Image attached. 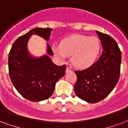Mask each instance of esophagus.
<instances>
[{
    "mask_svg": "<svg viewBox=\"0 0 128 128\" xmlns=\"http://www.w3.org/2000/svg\"><path fill=\"white\" fill-rule=\"evenodd\" d=\"M71 71V69L69 67H67L66 69V72H68Z\"/></svg>",
    "mask_w": 128,
    "mask_h": 128,
    "instance_id": "obj_1",
    "label": "esophagus"
}]
</instances>
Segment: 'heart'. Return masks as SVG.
<instances>
[{
	"instance_id": "1",
	"label": "heart",
	"mask_w": 128,
	"mask_h": 128,
	"mask_svg": "<svg viewBox=\"0 0 128 128\" xmlns=\"http://www.w3.org/2000/svg\"><path fill=\"white\" fill-rule=\"evenodd\" d=\"M100 47L97 37L76 34L64 38L60 46H54L52 49L60 58L64 60L68 56H72V62L75 66L87 68L96 61Z\"/></svg>"
}]
</instances>
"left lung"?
Masks as SVG:
<instances>
[{"label":"left lung","instance_id":"obj_1","mask_svg":"<svg viewBox=\"0 0 128 128\" xmlns=\"http://www.w3.org/2000/svg\"><path fill=\"white\" fill-rule=\"evenodd\" d=\"M103 50L98 61L88 68L76 70L74 92L78 98L90 103L103 100L114 89L119 81L122 52L110 36L96 31Z\"/></svg>","mask_w":128,"mask_h":128}]
</instances>
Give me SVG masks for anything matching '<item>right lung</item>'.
I'll return each instance as SVG.
<instances>
[{"label":"right lung","instance_id":"right-lung-1","mask_svg":"<svg viewBox=\"0 0 128 128\" xmlns=\"http://www.w3.org/2000/svg\"><path fill=\"white\" fill-rule=\"evenodd\" d=\"M52 30L49 28L30 30L16 39L8 54V73L11 82L19 93L30 101L48 99L54 92L57 81L65 74V64L57 66L47 55L34 58L27 51V42L32 35L37 34L48 40ZM47 54L54 55L49 44Z\"/></svg>","mask_w":128,"mask_h":128}]
</instances>
